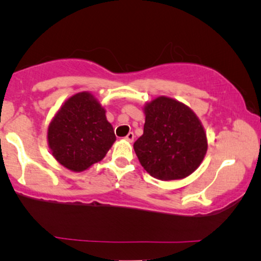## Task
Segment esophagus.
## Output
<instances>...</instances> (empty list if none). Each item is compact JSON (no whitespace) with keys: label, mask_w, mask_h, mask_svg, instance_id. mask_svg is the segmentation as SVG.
<instances>
[{"label":"esophagus","mask_w":261,"mask_h":261,"mask_svg":"<svg viewBox=\"0 0 261 261\" xmlns=\"http://www.w3.org/2000/svg\"><path fill=\"white\" fill-rule=\"evenodd\" d=\"M134 133L133 132H130V133H128L127 134V137H126V140L127 141H129V142H133V140H134Z\"/></svg>","instance_id":"1"}]
</instances>
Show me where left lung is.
<instances>
[{"mask_svg": "<svg viewBox=\"0 0 261 261\" xmlns=\"http://www.w3.org/2000/svg\"><path fill=\"white\" fill-rule=\"evenodd\" d=\"M144 134L134 142L142 167L160 180L181 179L201 165L208 142L198 117L176 99L160 96L145 106Z\"/></svg>", "mask_w": 261, "mask_h": 261, "instance_id": "8db88e82", "label": "left lung"}]
</instances>
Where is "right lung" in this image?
Instances as JSON below:
<instances>
[{
	"mask_svg": "<svg viewBox=\"0 0 261 261\" xmlns=\"http://www.w3.org/2000/svg\"><path fill=\"white\" fill-rule=\"evenodd\" d=\"M48 146L57 162L82 172L101 162L116 140L106 110L90 92H78L62 106L47 132Z\"/></svg>",
	"mask_w": 261,
	"mask_h": 261,
	"instance_id": "1",
	"label": "right lung"
}]
</instances>
